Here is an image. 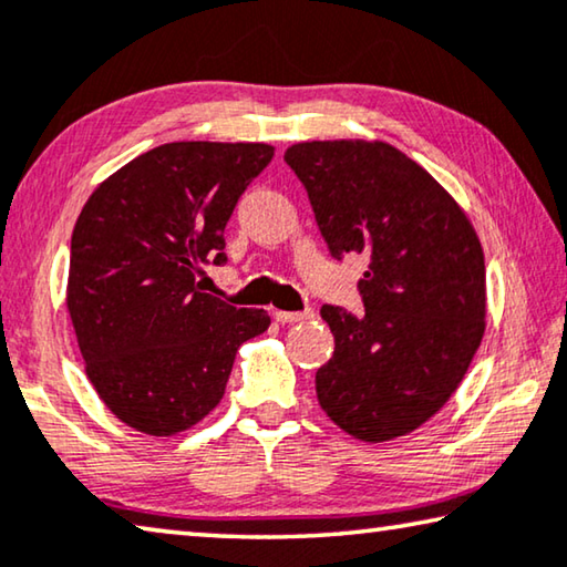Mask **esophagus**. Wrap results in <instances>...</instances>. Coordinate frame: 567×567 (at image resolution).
<instances>
[{"label":"esophagus","mask_w":567,"mask_h":567,"mask_svg":"<svg viewBox=\"0 0 567 567\" xmlns=\"http://www.w3.org/2000/svg\"><path fill=\"white\" fill-rule=\"evenodd\" d=\"M272 316H275L277 322H282V326H285V322H305V320H312V318H316V310H310V308H308V310H300V312L275 310Z\"/></svg>","instance_id":"34e87169"}]
</instances>
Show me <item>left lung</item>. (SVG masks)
<instances>
[{
	"label": "left lung",
	"mask_w": 567,
	"mask_h": 567,
	"mask_svg": "<svg viewBox=\"0 0 567 567\" xmlns=\"http://www.w3.org/2000/svg\"><path fill=\"white\" fill-rule=\"evenodd\" d=\"M336 259L365 255L361 316L322 305L336 338L318 368L322 411L361 442L411 434L452 399L484 336L487 275L452 194L383 141H308L285 151Z\"/></svg>",
	"instance_id": "1"
}]
</instances>
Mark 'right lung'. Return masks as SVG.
I'll list each match as a JSON object with an SVG mask.
<instances>
[{
  "instance_id": "add662e5",
  "label": "right lung",
  "mask_w": 567,
  "mask_h": 567,
  "mask_svg": "<svg viewBox=\"0 0 567 567\" xmlns=\"http://www.w3.org/2000/svg\"><path fill=\"white\" fill-rule=\"evenodd\" d=\"M275 156L267 143L176 141L151 148L90 194L70 241L68 312L85 373L131 429L174 436L224 396L267 310L202 292L224 265V227Z\"/></svg>"
}]
</instances>
